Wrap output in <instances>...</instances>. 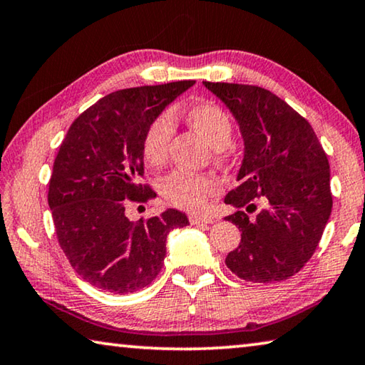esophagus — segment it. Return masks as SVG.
Wrapping results in <instances>:
<instances>
[{
  "mask_svg": "<svg viewBox=\"0 0 365 365\" xmlns=\"http://www.w3.org/2000/svg\"><path fill=\"white\" fill-rule=\"evenodd\" d=\"M188 221H190V224H192V225H203V224H211L212 222V217L200 216V214H190Z\"/></svg>",
  "mask_w": 365,
  "mask_h": 365,
  "instance_id": "1",
  "label": "esophagus"
}]
</instances>
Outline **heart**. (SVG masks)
I'll list each match as a JSON object with an SVG mask.
<instances>
[{"mask_svg": "<svg viewBox=\"0 0 365 365\" xmlns=\"http://www.w3.org/2000/svg\"><path fill=\"white\" fill-rule=\"evenodd\" d=\"M173 115L175 110H164L146 126L141 148L144 159L151 165H162L167 159L173 135ZM187 117L214 148L217 158L224 159L234 133L229 113L214 102H198L187 110ZM219 185L221 183L211 173L175 170L162 178L159 190L170 205L188 211H200L206 206L207 198L217 193Z\"/></svg>", "mask_w": 365, "mask_h": 365, "instance_id": "heart-1", "label": "heart"}]
</instances>
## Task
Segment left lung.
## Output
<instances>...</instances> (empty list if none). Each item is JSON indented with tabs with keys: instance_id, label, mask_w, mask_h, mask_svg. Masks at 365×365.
Instances as JSON below:
<instances>
[{
	"instance_id": "left-lung-1",
	"label": "left lung",
	"mask_w": 365,
	"mask_h": 365,
	"mask_svg": "<svg viewBox=\"0 0 365 365\" xmlns=\"http://www.w3.org/2000/svg\"><path fill=\"white\" fill-rule=\"evenodd\" d=\"M205 86L230 108L245 141L239 185L224 198L239 207L227 221L242 239L225 264L244 281L289 279L315 253L331 214L327 153L309 121L273 92L248 84ZM257 200L264 206L250 218L246 213L257 209Z\"/></svg>"
}]
</instances>
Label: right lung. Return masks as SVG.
Segmentation results:
<instances>
[{
  "label": "right lung",
  "mask_w": 365,
  "mask_h": 365,
  "mask_svg": "<svg viewBox=\"0 0 365 365\" xmlns=\"http://www.w3.org/2000/svg\"><path fill=\"white\" fill-rule=\"evenodd\" d=\"M195 81L121 89L73 121L53 162L48 206L58 244L73 269L102 291L136 292L151 284L165 258L170 230L185 212L167 210L131 222L125 207L155 193L144 177L143 135Z\"/></svg>",
  "instance_id": "obj_1"
}]
</instances>
